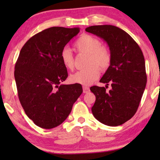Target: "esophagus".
Here are the masks:
<instances>
[{
  "label": "esophagus",
  "instance_id": "1",
  "mask_svg": "<svg viewBox=\"0 0 160 160\" xmlns=\"http://www.w3.org/2000/svg\"><path fill=\"white\" fill-rule=\"evenodd\" d=\"M82 89H83V93H88V92H90V88H88V87H85V86H84L83 88H82Z\"/></svg>",
  "mask_w": 160,
  "mask_h": 160
}]
</instances>
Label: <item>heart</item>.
<instances>
[{
  "mask_svg": "<svg viewBox=\"0 0 160 160\" xmlns=\"http://www.w3.org/2000/svg\"><path fill=\"white\" fill-rule=\"evenodd\" d=\"M75 47L79 53L88 54L85 69L78 70L70 76L72 83L89 85L98 78L99 69L105 71L110 66L112 55L109 48L102 45L99 39L90 34H83L75 43ZM60 60L66 69L74 68V56L66 47L60 53Z\"/></svg>",
  "mask_w": 160,
  "mask_h": 160,
  "instance_id": "b5f03b06",
  "label": "heart"
}]
</instances>
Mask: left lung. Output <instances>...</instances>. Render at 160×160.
Returning <instances> with one entry per match:
<instances>
[{"label": "left lung", "mask_w": 160, "mask_h": 160, "mask_svg": "<svg viewBox=\"0 0 160 160\" xmlns=\"http://www.w3.org/2000/svg\"><path fill=\"white\" fill-rule=\"evenodd\" d=\"M85 31L104 39L112 55L110 66L99 81L106 83V88H90L96 97L92 112L105 125H122L136 113L144 92L147 82L144 56L135 40L117 27L94 25ZM109 83L112 89L107 92Z\"/></svg>", "instance_id": "obj_1"}]
</instances>
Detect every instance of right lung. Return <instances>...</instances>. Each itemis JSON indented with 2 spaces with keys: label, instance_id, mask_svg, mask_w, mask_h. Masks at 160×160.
<instances>
[{
  "label": "right lung",
  "instance_id": "1",
  "mask_svg": "<svg viewBox=\"0 0 160 160\" xmlns=\"http://www.w3.org/2000/svg\"><path fill=\"white\" fill-rule=\"evenodd\" d=\"M80 28L53 27L32 37L15 66L18 97L27 116L42 128H55L66 120L82 92L80 84L62 85L68 78L60 53Z\"/></svg>",
  "mask_w": 160,
  "mask_h": 160
}]
</instances>
